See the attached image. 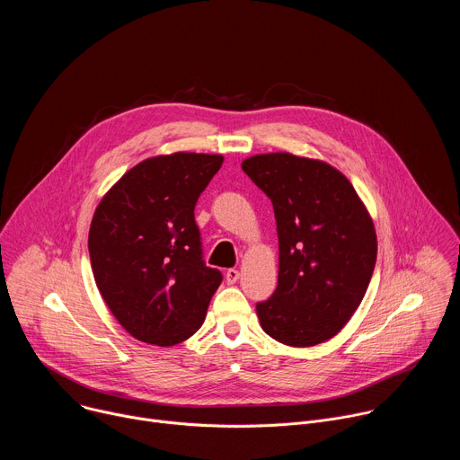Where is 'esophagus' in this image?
<instances>
[{"label": "esophagus", "mask_w": 460, "mask_h": 460, "mask_svg": "<svg viewBox=\"0 0 460 460\" xmlns=\"http://www.w3.org/2000/svg\"><path fill=\"white\" fill-rule=\"evenodd\" d=\"M238 279H240V271H238V270L231 268V270L226 271V280H227L229 284H234Z\"/></svg>", "instance_id": "1"}]
</instances>
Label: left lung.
Here are the masks:
<instances>
[{
  "label": "left lung",
  "instance_id": "left-lung-1",
  "mask_svg": "<svg viewBox=\"0 0 460 460\" xmlns=\"http://www.w3.org/2000/svg\"><path fill=\"white\" fill-rule=\"evenodd\" d=\"M243 172L273 204L279 286L256 304L271 339L295 348L335 337L360 305L376 261L371 217L351 181L320 160L256 155Z\"/></svg>",
  "mask_w": 460,
  "mask_h": 460
}]
</instances>
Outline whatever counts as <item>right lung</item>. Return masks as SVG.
I'll list each match as a JSON object with an SVG mask.
<instances>
[{
    "label": "right lung",
    "mask_w": 460,
    "mask_h": 460,
    "mask_svg": "<svg viewBox=\"0 0 460 460\" xmlns=\"http://www.w3.org/2000/svg\"><path fill=\"white\" fill-rule=\"evenodd\" d=\"M222 162L196 153L147 158L96 208L89 231L96 286L142 342L174 346L204 323L222 273L206 266L194 206Z\"/></svg>",
    "instance_id": "right-lung-1"
}]
</instances>
